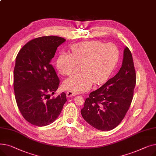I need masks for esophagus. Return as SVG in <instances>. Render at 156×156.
<instances>
[{"label":"esophagus","mask_w":156,"mask_h":156,"mask_svg":"<svg viewBox=\"0 0 156 156\" xmlns=\"http://www.w3.org/2000/svg\"><path fill=\"white\" fill-rule=\"evenodd\" d=\"M77 95V93L72 92V91H68L66 92V95L68 97H72V96H74V95Z\"/></svg>","instance_id":"esophagus-1"}]
</instances>
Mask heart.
<instances>
[{
    "mask_svg": "<svg viewBox=\"0 0 156 156\" xmlns=\"http://www.w3.org/2000/svg\"><path fill=\"white\" fill-rule=\"evenodd\" d=\"M118 57L119 50L113 44L88 41L76 44L72 48V55L62 53L59 56L57 68L64 76L78 71L80 65L83 71L65 80L63 87L78 93L88 90L94 82H104L115 68Z\"/></svg>",
    "mask_w": 156,
    "mask_h": 156,
    "instance_id": "obj_1",
    "label": "heart"
}]
</instances>
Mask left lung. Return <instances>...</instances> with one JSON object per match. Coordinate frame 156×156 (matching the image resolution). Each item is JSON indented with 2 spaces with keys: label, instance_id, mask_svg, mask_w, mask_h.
Segmentation results:
<instances>
[{
  "label": "left lung",
  "instance_id": "8db88e82",
  "mask_svg": "<svg viewBox=\"0 0 156 156\" xmlns=\"http://www.w3.org/2000/svg\"><path fill=\"white\" fill-rule=\"evenodd\" d=\"M135 84L133 57L126 47L119 71L99 88L90 93L81 110L82 117L99 130L109 131L116 128L129 109Z\"/></svg>",
  "mask_w": 156,
  "mask_h": 156
}]
</instances>
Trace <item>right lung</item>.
I'll use <instances>...</instances> for the list:
<instances>
[{
	"label": "right lung",
	"instance_id": "right-lung-1",
	"mask_svg": "<svg viewBox=\"0 0 156 156\" xmlns=\"http://www.w3.org/2000/svg\"><path fill=\"white\" fill-rule=\"evenodd\" d=\"M65 41L56 36L36 38L24 45L16 57L13 83L16 101L23 118L33 125L52 123L67 101L64 92L50 99L60 82L51 62L57 47Z\"/></svg>",
	"mask_w": 156,
	"mask_h": 156
}]
</instances>
